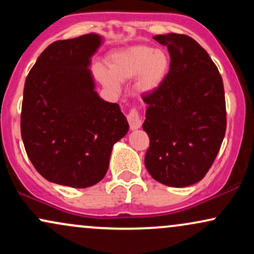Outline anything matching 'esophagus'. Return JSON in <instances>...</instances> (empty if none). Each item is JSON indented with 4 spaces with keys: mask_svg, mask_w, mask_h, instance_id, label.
Instances as JSON below:
<instances>
[{
    "mask_svg": "<svg viewBox=\"0 0 254 254\" xmlns=\"http://www.w3.org/2000/svg\"><path fill=\"white\" fill-rule=\"evenodd\" d=\"M127 122H129L131 130H136L138 129V127H141L142 119H141V115H139L138 110L132 109L129 113H127Z\"/></svg>",
    "mask_w": 254,
    "mask_h": 254,
    "instance_id": "1",
    "label": "esophagus"
}]
</instances>
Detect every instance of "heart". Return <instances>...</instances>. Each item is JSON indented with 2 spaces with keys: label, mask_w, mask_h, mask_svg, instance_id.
Segmentation results:
<instances>
[{
  "label": "heart",
  "mask_w": 254,
  "mask_h": 254,
  "mask_svg": "<svg viewBox=\"0 0 254 254\" xmlns=\"http://www.w3.org/2000/svg\"><path fill=\"white\" fill-rule=\"evenodd\" d=\"M110 70L105 66L95 68L98 80L111 89H118L121 81L137 77V88L142 92L156 89L164 82L170 60L161 50L138 45L115 52L109 57Z\"/></svg>",
  "instance_id": "b5f03b06"
}]
</instances>
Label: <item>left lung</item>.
<instances>
[{"label": "left lung", "mask_w": 254, "mask_h": 254, "mask_svg": "<svg viewBox=\"0 0 254 254\" xmlns=\"http://www.w3.org/2000/svg\"><path fill=\"white\" fill-rule=\"evenodd\" d=\"M171 56L164 82L142 97L149 136L144 165L172 188L202 180L216 159L227 127L223 81L202 46L185 34H159Z\"/></svg>", "instance_id": "obj_1"}]
</instances>
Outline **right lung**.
I'll list each match as a JSON object with an SVG mask.
<instances>
[{"mask_svg":"<svg viewBox=\"0 0 254 254\" xmlns=\"http://www.w3.org/2000/svg\"><path fill=\"white\" fill-rule=\"evenodd\" d=\"M100 44L94 33L54 42L26 77L22 142L32 165L51 183L95 185L106 174L113 144L129 130L119 105L94 90L88 65Z\"/></svg>","mask_w":254,"mask_h":254,"instance_id":"1","label":"right lung"}]
</instances>
